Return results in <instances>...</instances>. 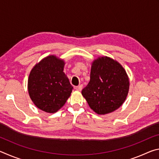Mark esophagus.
Here are the masks:
<instances>
[{
    "label": "esophagus",
    "instance_id": "34e87169",
    "mask_svg": "<svg viewBox=\"0 0 159 159\" xmlns=\"http://www.w3.org/2000/svg\"><path fill=\"white\" fill-rule=\"evenodd\" d=\"M82 88H83V85H79L76 86V87H75V89H76V90H79V91L81 90Z\"/></svg>",
    "mask_w": 159,
    "mask_h": 159
}]
</instances>
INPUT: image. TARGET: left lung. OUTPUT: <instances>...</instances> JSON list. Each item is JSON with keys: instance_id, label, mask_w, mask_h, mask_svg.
Masks as SVG:
<instances>
[{"instance_id": "1", "label": "left lung", "mask_w": 159, "mask_h": 159, "mask_svg": "<svg viewBox=\"0 0 159 159\" xmlns=\"http://www.w3.org/2000/svg\"><path fill=\"white\" fill-rule=\"evenodd\" d=\"M129 86L128 74L121 64L104 56L93 61L90 82L81 93L91 109L104 115L122 105L127 98Z\"/></svg>"}]
</instances>
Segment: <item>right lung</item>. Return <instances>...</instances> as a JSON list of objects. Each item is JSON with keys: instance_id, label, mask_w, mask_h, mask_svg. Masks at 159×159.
Masks as SVG:
<instances>
[{"instance_id": "1", "label": "right lung", "mask_w": 159, "mask_h": 159, "mask_svg": "<svg viewBox=\"0 0 159 159\" xmlns=\"http://www.w3.org/2000/svg\"><path fill=\"white\" fill-rule=\"evenodd\" d=\"M64 64V60L49 55L37 63L29 74V97L45 112H57L71 95L73 87L63 71Z\"/></svg>"}]
</instances>
